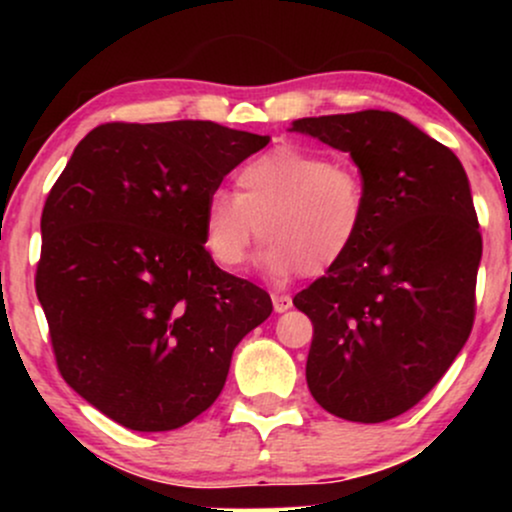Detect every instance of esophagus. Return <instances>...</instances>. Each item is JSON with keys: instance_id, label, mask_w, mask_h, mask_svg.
I'll list each match as a JSON object with an SVG mask.
<instances>
[{"instance_id": "34e87169", "label": "esophagus", "mask_w": 512, "mask_h": 512, "mask_svg": "<svg viewBox=\"0 0 512 512\" xmlns=\"http://www.w3.org/2000/svg\"><path fill=\"white\" fill-rule=\"evenodd\" d=\"M272 305H274L276 313H286V310L293 305V301H291V296H286V293H274Z\"/></svg>"}]
</instances>
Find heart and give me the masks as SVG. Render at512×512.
Returning <instances> with one entry per match:
<instances>
[{
  "mask_svg": "<svg viewBox=\"0 0 512 512\" xmlns=\"http://www.w3.org/2000/svg\"><path fill=\"white\" fill-rule=\"evenodd\" d=\"M238 195L216 190L204 204V248L223 269L243 264L252 240H267L262 267L276 279L322 274L354 248L366 221V185L349 161L281 146L236 175Z\"/></svg>",
  "mask_w": 512,
  "mask_h": 512,
  "instance_id": "heart-1",
  "label": "heart"
}]
</instances>
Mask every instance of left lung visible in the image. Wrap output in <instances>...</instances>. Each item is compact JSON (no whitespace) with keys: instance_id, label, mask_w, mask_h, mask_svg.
<instances>
[{"instance_id":"1","label":"left lung","mask_w":512,"mask_h":512,"mask_svg":"<svg viewBox=\"0 0 512 512\" xmlns=\"http://www.w3.org/2000/svg\"><path fill=\"white\" fill-rule=\"evenodd\" d=\"M291 129L351 154L366 185L354 248L293 298L313 322L305 380L330 414L380 424L419 404L472 332L481 233L467 173L387 110Z\"/></svg>"}]
</instances>
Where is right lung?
Listing matches in <instances>:
<instances>
[{
    "label": "right lung",
    "instance_id": "1",
    "mask_svg": "<svg viewBox=\"0 0 512 512\" xmlns=\"http://www.w3.org/2000/svg\"><path fill=\"white\" fill-rule=\"evenodd\" d=\"M269 137L209 120L105 122L86 134L40 219L35 293L72 390L132 431L207 411L272 298L204 248V204Z\"/></svg>",
    "mask_w": 512,
    "mask_h": 512
}]
</instances>
